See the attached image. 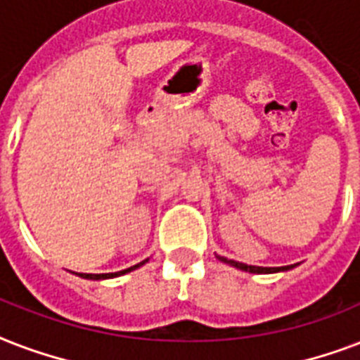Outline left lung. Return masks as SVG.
I'll use <instances>...</instances> for the list:
<instances>
[{
    "mask_svg": "<svg viewBox=\"0 0 360 360\" xmlns=\"http://www.w3.org/2000/svg\"><path fill=\"white\" fill-rule=\"evenodd\" d=\"M218 259L221 261V263L231 264V266H235V269L246 270V272H252V274H272V272H283V270H291L295 266V264H287V266H253V264L238 263V261L221 257V255H218Z\"/></svg>",
    "mask_w": 360,
    "mask_h": 360,
    "instance_id": "obj_1",
    "label": "left lung"
}]
</instances>
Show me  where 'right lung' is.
<instances>
[{
    "mask_svg": "<svg viewBox=\"0 0 360 360\" xmlns=\"http://www.w3.org/2000/svg\"><path fill=\"white\" fill-rule=\"evenodd\" d=\"M148 261V259H146ZM146 261H142V263L139 264H133V266H129V269L125 270H120V272H108V274H82V272H79L80 278H86V280H107V278H116V276H122V274H127V272H131V270L139 269V266H142V264L146 263Z\"/></svg>",
    "mask_w": 360,
    "mask_h": 360,
    "instance_id": "obj_1",
    "label": "right lung"
}]
</instances>
